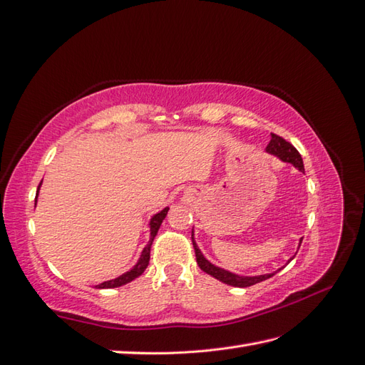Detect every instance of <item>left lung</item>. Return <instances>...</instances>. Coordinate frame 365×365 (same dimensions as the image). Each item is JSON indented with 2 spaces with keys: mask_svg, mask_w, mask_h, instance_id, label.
Returning <instances> with one entry per match:
<instances>
[{
  "mask_svg": "<svg viewBox=\"0 0 365 365\" xmlns=\"http://www.w3.org/2000/svg\"><path fill=\"white\" fill-rule=\"evenodd\" d=\"M266 150L269 152V154H272V155H277L278 158H282L283 162L294 165L295 168L300 169L302 173L304 171L303 160H302V155L299 154V150L295 149L289 141H286L284 138L278 137V135L272 133V138H270ZM191 240H192V245H194V252H196V259H197L199 267L203 270V272H207L208 275L217 278L219 282H222L225 284H230V286H235V287H249V286H253V284H257V283L264 282V279L274 277L278 272V270H277V272H274V274L257 275V277H241V275L232 274V272H228V270H224L221 267H216L215 264H211V262L200 253L196 241H194V238H192V235H191ZM300 244H302V240H300ZM289 261H287V262H289Z\"/></svg>",
  "mask_w": 365,
  "mask_h": 365,
  "instance_id": "left-lung-1",
  "label": "left lung"
}]
</instances>
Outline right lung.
Here are the masks:
<instances>
[{
  "mask_svg": "<svg viewBox=\"0 0 365 365\" xmlns=\"http://www.w3.org/2000/svg\"><path fill=\"white\" fill-rule=\"evenodd\" d=\"M38 188H40V186H38ZM37 194H38V190H37ZM168 210H169V208L162 210V211H160V213H157L154 217L150 219V224H149V225H150V240H149V244L146 245V247L143 249L141 257H140L137 264H135V266L129 270V272H125V274L120 275V277L115 278V279H108V282H104V283L98 284V286H96L98 289H110V287H120V286H123V284H125V283H130L132 279L140 277V275L144 272V270H146V267H148V264H149V258H150V245H152V241H154L160 225H162L163 219L166 217Z\"/></svg>",
  "mask_w": 365,
  "mask_h": 365,
  "instance_id": "obj_1",
  "label": "right lung"
}]
</instances>
